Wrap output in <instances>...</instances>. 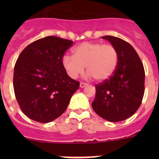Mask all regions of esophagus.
Instances as JSON below:
<instances>
[{
	"label": "esophagus",
	"instance_id": "esophagus-1",
	"mask_svg": "<svg viewBox=\"0 0 159 159\" xmlns=\"http://www.w3.org/2000/svg\"><path fill=\"white\" fill-rule=\"evenodd\" d=\"M80 88H85V87H86V86H88V84H86V83H83V82H81V83H80Z\"/></svg>",
	"mask_w": 159,
	"mask_h": 159
}]
</instances>
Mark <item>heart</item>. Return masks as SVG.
<instances>
[{
	"label": "heart",
	"instance_id": "b5f03b06",
	"mask_svg": "<svg viewBox=\"0 0 159 159\" xmlns=\"http://www.w3.org/2000/svg\"><path fill=\"white\" fill-rule=\"evenodd\" d=\"M73 57L65 55L62 63L67 75L76 79L82 75L86 67L89 77L97 81L110 78L116 71L119 54L111 44L96 42H84L72 49Z\"/></svg>",
	"mask_w": 159,
	"mask_h": 159
}]
</instances>
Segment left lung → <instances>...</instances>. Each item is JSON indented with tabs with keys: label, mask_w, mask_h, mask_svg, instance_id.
Returning a JSON list of instances; mask_svg holds the SVG:
<instances>
[{
	"label": "left lung",
	"mask_w": 159,
	"mask_h": 159,
	"mask_svg": "<svg viewBox=\"0 0 159 159\" xmlns=\"http://www.w3.org/2000/svg\"><path fill=\"white\" fill-rule=\"evenodd\" d=\"M116 48L119 61L113 75L95 85L92 108L110 122H119L133 116L144 95L145 71L134 48L127 41L112 36H102Z\"/></svg>",
	"instance_id": "left-lung-1"
}]
</instances>
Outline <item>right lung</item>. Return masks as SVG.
Listing matches in <instances>:
<instances>
[{
	"mask_svg": "<svg viewBox=\"0 0 159 159\" xmlns=\"http://www.w3.org/2000/svg\"><path fill=\"white\" fill-rule=\"evenodd\" d=\"M72 45L71 40L46 36L20 54L14 67V93L29 119L43 123L55 120L80 88V82L68 76L62 63L64 52Z\"/></svg>",
	"mask_w": 159,
	"mask_h": 159,
	"instance_id": "1",
	"label": "right lung"
}]
</instances>
